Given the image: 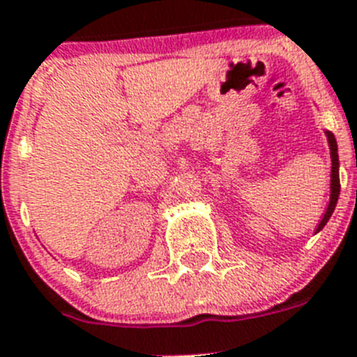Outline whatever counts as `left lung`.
I'll list each match as a JSON object with an SVG mask.
<instances>
[{
  "mask_svg": "<svg viewBox=\"0 0 357 357\" xmlns=\"http://www.w3.org/2000/svg\"><path fill=\"white\" fill-rule=\"evenodd\" d=\"M327 139H329V146H331V159H333V169H331V202L329 207H327L326 214L321 218L320 225H318V230H321L326 227V223L329 222L331 214L334 213V207H336V202H338L340 197V160H338V146H336V139H334V135L331 132H326Z\"/></svg>",
  "mask_w": 357,
  "mask_h": 357,
  "instance_id": "obj_1",
  "label": "left lung"
}]
</instances>
